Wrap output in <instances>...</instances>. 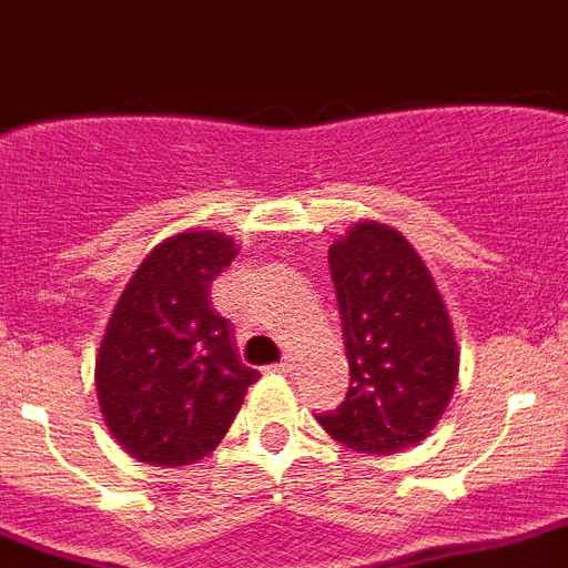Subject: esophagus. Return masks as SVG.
Segmentation results:
<instances>
[{
	"mask_svg": "<svg viewBox=\"0 0 568 568\" xmlns=\"http://www.w3.org/2000/svg\"><path fill=\"white\" fill-rule=\"evenodd\" d=\"M273 371H278V373H290V371H293V356L281 358L278 365H273Z\"/></svg>",
	"mask_w": 568,
	"mask_h": 568,
	"instance_id": "34e87169",
	"label": "esophagus"
}]
</instances>
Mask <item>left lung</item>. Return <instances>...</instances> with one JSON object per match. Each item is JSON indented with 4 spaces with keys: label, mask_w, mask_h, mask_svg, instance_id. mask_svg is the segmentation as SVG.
<instances>
[{
    "label": "left lung",
    "mask_w": 568,
    "mask_h": 568,
    "mask_svg": "<svg viewBox=\"0 0 568 568\" xmlns=\"http://www.w3.org/2000/svg\"><path fill=\"white\" fill-rule=\"evenodd\" d=\"M351 387L318 423L347 448L394 454L423 443L457 385L450 318L428 266L396 230L356 224L327 252Z\"/></svg>",
    "instance_id": "left-lung-1"
}]
</instances>
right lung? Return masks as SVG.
<instances>
[{"label": "right lung", "instance_id": "obj_1", "mask_svg": "<svg viewBox=\"0 0 568 568\" xmlns=\"http://www.w3.org/2000/svg\"><path fill=\"white\" fill-rule=\"evenodd\" d=\"M235 258L221 232H183L145 255L105 327L97 396L134 459L192 465L217 448L261 373L241 362L212 281Z\"/></svg>", "mask_w": 568, "mask_h": 568}]
</instances>
